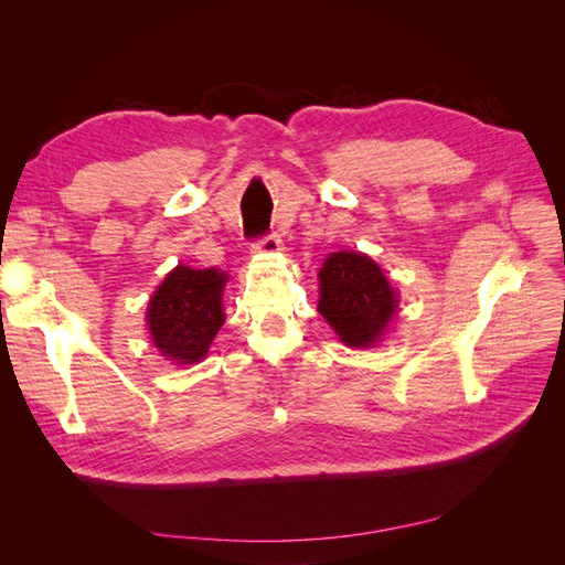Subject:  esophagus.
<instances>
[{"label": "esophagus", "instance_id": "obj_1", "mask_svg": "<svg viewBox=\"0 0 565 565\" xmlns=\"http://www.w3.org/2000/svg\"><path fill=\"white\" fill-rule=\"evenodd\" d=\"M252 249L254 252H262V254H273L280 249V237L276 233H266L262 237H256V241L252 243Z\"/></svg>", "mask_w": 565, "mask_h": 565}]
</instances>
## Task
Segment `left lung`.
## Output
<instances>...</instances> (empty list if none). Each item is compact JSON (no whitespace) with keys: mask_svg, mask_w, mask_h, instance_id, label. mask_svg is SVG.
Returning a JSON list of instances; mask_svg holds the SVG:
<instances>
[{"mask_svg":"<svg viewBox=\"0 0 565 565\" xmlns=\"http://www.w3.org/2000/svg\"><path fill=\"white\" fill-rule=\"evenodd\" d=\"M396 303L382 268L365 254L337 252L320 268L318 311L349 347L377 344Z\"/></svg>","mask_w":565,"mask_h":565,"instance_id":"obj_1","label":"left lung"}]
</instances>
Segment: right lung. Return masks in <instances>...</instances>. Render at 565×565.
<instances>
[{
  "mask_svg": "<svg viewBox=\"0 0 565 565\" xmlns=\"http://www.w3.org/2000/svg\"><path fill=\"white\" fill-rule=\"evenodd\" d=\"M226 276L214 268L177 266L148 303V330L162 355L179 365L198 363L224 324L221 295Z\"/></svg>",
  "mask_w": 565,
  "mask_h": 565,
  "instance_id": "right-lung-1",
  "label": "right lung"
}]
</instances>
